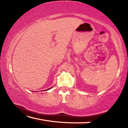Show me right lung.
Returning <instances> with one entry per match:
<instances>
[{
	"instance_id": "add662e5",
	"label": "right lung",
	"mask_w": 128,
	"mask_h": 128,
	"mask_svg": "<svg viewBox=\"0 0 128 128\" xmlns=\"http://www.w3.org/2000/svg\"><path fill=\"white\" fill-rule=\"evenodd\" d=\"M47 90H49V89H47Z\"/></svg>"
}]
</instances>
